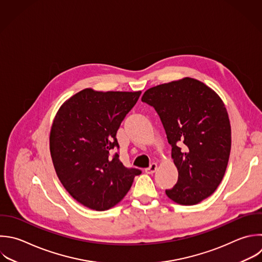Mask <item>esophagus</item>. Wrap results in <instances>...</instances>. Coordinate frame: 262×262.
<instances>
[{"label":"esophagus","instance_id":"esophagus-1","mask_svg":"<svg viewBox=\"0 0 262 262\" xmlns=\"http://www.w3.org/2000/svg\"><path fill=\"white\" fill-rule=\"evenodd\" d=\"M157 168H158V165H157L156 163H152L148 168H146V169H145V172H146L147 174H152V173H155V172H156Z\"/></svg>","mask_w":262,"mask_h":262}]
</instances>
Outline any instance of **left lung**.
Masks as SVG:
<instances>
[{
  "label": "left lung",
  "instance_id": "1",
  "mask_svg": "<svg viewBox=\"0 0 262 262\" xmlns=\"http://www.w3.org/2000/svg\"><path fill=\"white\" fill-rule=\"evenodd\" d=\"M141 100L156 110L172 146L178 180L166 194L180 205L199 204L216 190L228 163L231 129L223 101L188 77L149 88Z\"/></svg>",
  "mask_w": 262,
  "mask_h": 262
}]
</instances>
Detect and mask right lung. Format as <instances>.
Returning a JSON list of instances; mask_svg holds the SVG:
<instances>
[{"label": "right lung", "instance_id": "add662e5", "mask_svg": "<svg viewBox=\"0 0 262 262\" xmlns=\"http://www.w3.org/2000/svg\"><path fill=\"white\" fill-rule=\"evenodd\" d=\"M141 91H95L86 88L58 110L50 131L56 174L83 206L104 211L120 203L141 171L126 168L115 154L117 131Z\"/></svg>", "mask_w": 262, "mask_h": 262}]
</instances>
